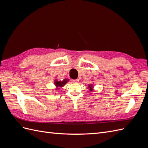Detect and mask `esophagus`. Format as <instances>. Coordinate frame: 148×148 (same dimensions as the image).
<instances>
[{
  "label": "esophagus",
  "mask_w": 148,
  "mask_h": 148,
  "mask_svg": "<svg viewBox=\"0 0 148 148\" xmlns=\"http://www.w3.org/2000/svg\"><path fill=\"white\" fill-rule=\"evenodd\" d=\"M72 81H73V83H78V82H79V80H78V79H73Z\"/></svg>",
  "instance_id": "1"
}]
</instances>
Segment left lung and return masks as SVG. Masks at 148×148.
Returning a JSON list of instances; mask_svg holds the SVG:
<instances>
[{
	"label": "left lung",
	"instance_id": "8db88e82",
	"mask_svg": "<svg viewBox=\"0 0 148 148\" xmlns=\"http://www.w3.org/2000/svg\"><path fill=\"white\" fill-rule=\"evenodd\" d=\"M89 88V90H90V91H92V84L91 85V84H89V86H88Z\"/></svg>",
	"mask_w": 148,
	"mask_h": 148
}]
</instances>
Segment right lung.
Here are the masks:
<instances>
[{
    "label": "right lung",
    "mask_w": 148,
    "mask_h": 148,
    "mask_svg": "<svg viewBox=\"0 0 148 148\" xmlns=\"http://www.w3.org/2000/svg\"><path fill=\"white\" fill-rule=\"evenodd\" d=\"M69 80V79H65L64 80H62V81H59V82L57 81V80H56L55 82H54V84H55V85L57 88L62 87V86H64V85L67 83V82H68Z\"/></svg>",
    "instance_id": "add662e5"
}]
</instances>
